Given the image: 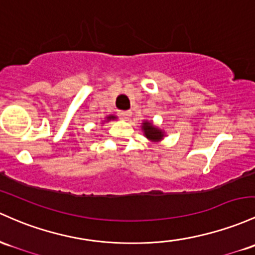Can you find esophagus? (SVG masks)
Wrapping results in <instances>:
<instances>
[{
	"instance_id": "obj_1",
	"label": "esophagus",
	"mask_w": 255,
	"mask_h": 255,
	"mask_svg": "<svg viewBox=\"0 0 255 255\" xmlns=\"http://www.w3.org/2000/svg\"><path fill=\"white\" fill-rule=\"evenodd\" d=\"M120 115L123 117V119H128V117L132 115V111L129 110H125V111H120Z\"/></svg>"
}]
</instances>
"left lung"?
I'll return each instance as SVG.
<instances>
[{"label": "left lung", "instance_id": "1", "mask_svg": "<svg viewBox=\"0 0 255 255\" xmlns=\"http://www.w3.org/2000/svg\"><path fill=\"white\" fill-rule=\"evenodd\" d=\"M142 129H144L146 138L151 139V140H159V139H162V136H163L162 135L161 130L157 129L156 127H153V126L149 122H145L144 125H142Z\"/></svg>", "mask_w": 255, "mask_h": 255}]
</instances>
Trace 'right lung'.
<instances>
[{"label":"right lung","mask_w":255,"mask_h":255,"mask_svg":"<svg viewBox=\"0 0 255 255\" xmlns=\"http://www.w3.org/2000/svg\"><path fill=\"white\" fill-rule=\"evenodd\" d=\"M111 119H115V116H109L108 120H111Z\"/></svg>","instance_id":"1"}]
</instances>
